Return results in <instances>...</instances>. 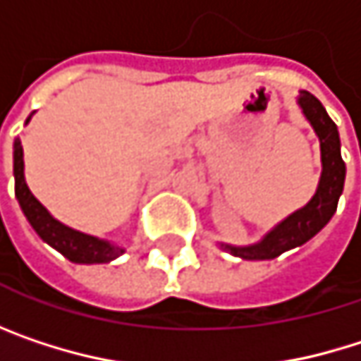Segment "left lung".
<instances>
[{
  "mask_svg": "<svg viewBox=\"0 0 361 361\" xmlns=\"http://www.w3.org/2000/svg\"><path fill=\"white\" fill-rule=\"evenodd\" d=\"M299 104L320 137L322 178L318 183V190L303 209H299L280 226H276L259 245H252V247H228L226 245V249L236 257L274 259L288 249L301 247L324 228L336 211L338 196L345 183V163L341 159V140H338L336 125L328 116L320 100L312 96L310 92H301Z\"/></svg>",
  "mask_w": 361,
  "mask_h": 361,
  "instance_id": "8db88e82",
  "label": "left lung"
}]
</instances>
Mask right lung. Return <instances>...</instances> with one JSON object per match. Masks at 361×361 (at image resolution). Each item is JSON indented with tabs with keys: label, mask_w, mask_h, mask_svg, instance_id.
<instances>
[{
	"label": "right lung",
	"mask_w": 361,
	"mask_h": 361,
	"mask_svg": "<svg viewBox=\"0 0 361 361\" xmlns=\"http://www.w3.org/2000/svg\"><path fill=\"white\" fill-rule=\"evenodd\" d=\"M14 180H16V198L29 224L33 226L41 240H45L49 247L62 252L66 259H71L73 263H109L123 252L121 247H112L106 240H98L94 236L62 226L47 213V209L31 194L25 181L23 144L18 137L14 140Z\"/></svg>",
	"instance_id": "right-lung-1"
}]
</instances>
